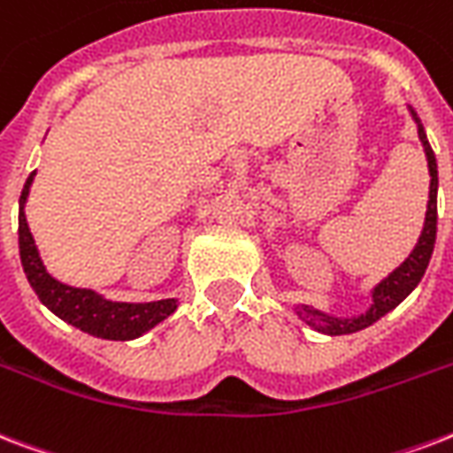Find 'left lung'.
<instances>
[{"label": "left lung", "mask_w": 453, "mask_h": 453, "mask_svg": "<svg viewBox=\"0 0 453 453\" xmlns=\"http://www.w3.org/2000/svg\"><path fill=\"white\" fill-rule=\"evenodd\" d=\"M411 113V119L418 127V140L423 144V151H426L427 161V173H430V195H427V211H426V223H423V230H420V237L416 242V247L411 250V254L403 258L402 264L396 265L395 271L389 273L388 278L371 289V306L358 313V316H351V319H342V316H333L327 311L313 309L309 303H296L295 313L299 316V320H303L311 330L323 334H351L364 330V327L372 326L375 320H380L382 316H388L389 311L396 309L399 303L406 299V296L418 288V282L423 280L426 275V268L430 264V257H433L434 250V237H437V185H440V178H437V161H434V151L427 142V134L423 130V123H420L418 113L413 111L411 106H406Z\"/></svg>", "instance_id": "1"}]
</instances>
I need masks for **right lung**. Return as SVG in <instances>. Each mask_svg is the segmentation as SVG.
Segmentation results:
<instances>
[{
	"mask_svg": "<svg viewBox=\"0 0 453 453\" xmlns=\"http://www.w3.org/2000/svg\"><path fill=\"white\" fill-rule=\"evenodd\" d=\"M35 173L27 175L23 192L19 199V250L20 264L26 271V278L30 288L37 295V299L47 309L65 320L68 326L78 327L82 333L102 340L127 342L142 337L157 327L161 320L171 316L178 309V299H158V302H113L99 295L96 289L73 288L68 282L57 280L47 265H44L40 250L35 244V237L30 233L26 219V203L30 188H33Z\"/></svg>",
	"mask_w": 453,
	"mask_h": 453,
	"instance_id": "obj_1",
	"label": "right lung"
}]
</instances>
